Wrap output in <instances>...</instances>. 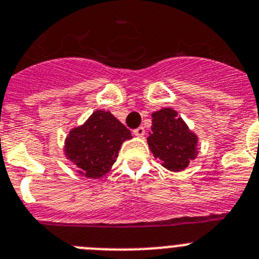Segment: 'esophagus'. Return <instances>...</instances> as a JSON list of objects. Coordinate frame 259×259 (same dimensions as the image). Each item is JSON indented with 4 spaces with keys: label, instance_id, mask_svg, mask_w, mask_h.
Instances as JSON below:
<instances>
[{
    "label": "esophagus",
    "instance_id": "obj_1",
    "mask_svg": "<svg viewBox=\"0 0 259 259\" xmlns=\"http://www.w3.org/2000/svg\"><path fill=\"white\" fill-rule=\"evenodd\" d=\"M133 134H134L135 137H138V138H142L144 134H146V130H144L143 126H139V127H137L134 132H133Z\"/></svg>",
    "mask_w": 259,
    "mask_h": 259
}]
</instances>
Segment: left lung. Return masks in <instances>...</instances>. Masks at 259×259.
Masks as SVG:
<instances>
[{
    "label": "left lung",
    "mask_w": 259,
    "mask_h": 259,
    "mask_svg": "<svg viewBox=\"0 0 259 259\" xmlns=\"http://www.w3.org/2000/svg\"><path fill=\"white\" fill-rule=\"evenodd\" d=\"M147 143L154 158L161 159V165L174 172L185 170L198 156V135L170 107L152 112Z\"/></svg>",
    "instance_id": "1"
}]
</instances>
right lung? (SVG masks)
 Listing matches in <instances>:
<instances>
[{
  "label": "right lung",
  "mask_w": 259,
  "mask_h": 259,
  "mask_svg": "<svg viewBox=\"0 0 259 259\" xmlns=\"http://www.w3.org/2000/svg\"><path fill=\"white\" fill-rule=\"evenodd\" d=\"M132 138L130 130L110 111L97 110L84 124L70 130L64 154L76 166L79 175L101 179L111 171L122 143Z\"/></svg>",
  "instance_id": "add662e5"
}]
</instances>
